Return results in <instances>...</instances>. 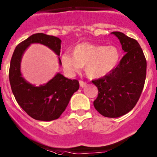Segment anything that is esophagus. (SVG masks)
Instances as JSON below:
<instances>
[{
    "label": "esophagus",
    "instance_id": "esophagus-1",
    "mask_svg": "<svg viewBox=\"0 0 157 157\" xmlns=\"http://www.w3.org/2000/svg\"><path fill=\"white\" fill-rule=\"evenodd\" d=\"M86 84H87V83L84 81H83V80H80V87H84L86 86Z\"/></svg>",
    "mask_w": 157,
    "mask_h": 157
}]
</instances>
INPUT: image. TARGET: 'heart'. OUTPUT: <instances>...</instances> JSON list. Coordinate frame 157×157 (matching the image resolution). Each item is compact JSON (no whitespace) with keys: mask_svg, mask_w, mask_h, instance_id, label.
I'll list each match as a JSON object with an SVG mask.
<instances>
[{"mask_svg":"<svg viewBox=\"0 0 157 157\" xmlns=\"http://www.w3.org/2000/svg\"><path fill=\"white\" fill-rule=\"evenodd\" d=\"M120 58L119 49L114 45L80 43L73 48L72 55L66 52L61 56V63L67 74H75L84 67L89 77L97 79L112 73Z\"/></svg>","mask_w":157,"mask_h":157,"instance_id":"obj_1","label":"heart"}]
</instances>
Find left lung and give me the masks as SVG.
<instances>
[{"label": "left lung", "mask_w": 157, "mask_h": 157, "mask_svg": "<svg viewBox=\"0 0 157 157\" xmlns=\"http://www.w3.org/2000/svg\"><path fill=\"white\" fill-rule=\"evenodd\" d=\"M112 34L119 39L126 53L112 73L92 80L98 89L94 106L103 116L118 118L129 112L140 99L146 80V60L136 39L120 32Z\"/></svg>", "instance_id": "8db88e82"}]
</instances>
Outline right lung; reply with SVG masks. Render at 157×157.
I'll list each match as a JSON object with an SVG mask.
<instances>
[{
  "label": "right lung",
  "mask_w": 157,
  "mask_h": 157,
  "mask_svg": "<svg viewBox=\"0 0 157 157\" xmlns=\"http://www.w3.org/2000/svg\"><path fill=\"white\" fill-rule=\"evenodd\" d=\"M32 43H39L59 56L61 40L52 36L36 33L16 46L11 59L9 80L14 98L25 112L36 120L52 121L65 111L74 92L79 89L77 80H70L59 73L44 85L36 87L21 76V61L25 51ZM59 63L61 60L59 57Z\"/></svg>",
  "instance_id": "1"
}]
</instances>
